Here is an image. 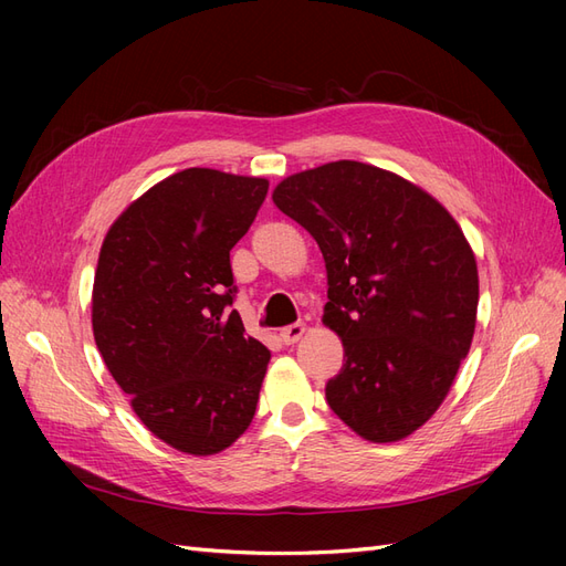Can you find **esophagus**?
I'll return each mask as SVG.
<instances>
[{
    "mask_svg": "<svg viewBox=\"0 0 566 566\" xmlns=\"http://www.w3.org/2000/svg\"><path fill=\"white\" fill-rule=\"evenodd\" d=\"M304 333H306V325H304V323L285 325V328L281 331V342H285V345H295V342L302 339Z\"/></svg>",
    "mask_w": 566,
    "mask_h": 566,
    "instance_id": "obj_1",
    "label": "esophagus"
}]
</instances>
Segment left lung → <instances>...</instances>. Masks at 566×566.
<instances>
[{
  "label": "left lung",
  "mask_w": 566,
  "mask_h": 566,
  "mask_svg": "<svg viewBox=\"0 0 566 566\" xmlns=\"http://www.w3.org/2000/svg\"><path fill=\"white\" fill-rule=\"evenodd\" d=\"M271 198L328 271L323 325L345 347L325 385L333 413L373 443L413 434L472 345L479 273L465 233L420 186L356 160L290 175Z\"/></svg>",
  "instance_id": "left-lung-1"
}]
</instances>
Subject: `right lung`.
Returning <instances> with one entry per match:
<instances>
[{"mask_svg": "<svg viewBox=\"0 0 566 566\" xmlns=\"http://www.w3.org/2000/svg\"><path fill=\"white\" fill-rule=\"evenodd\" d=\"M266 191L262 177L181 169L136 198L98 252L96 347L148 432L188 455L229 449L254 418L271 354L229 310V252Z\"/></svg>", "mask_w": 566, "mask_h": 566, "instance_id": "obj_1", "label": "right lung"}]
</instances>
